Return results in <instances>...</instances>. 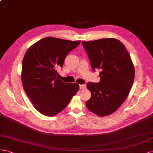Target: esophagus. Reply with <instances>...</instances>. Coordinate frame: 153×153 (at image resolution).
<instances>
[{
  "mask_svg": "<svg viewBox=\"0 0 153 153\" xmlns=\"http://www.w3.org/2000/svg\"><path fill=\"white\" fill-rule=\"evenodd\" d=\"M86 88V85H80L79 88L80 89H85Z\"/></svg>",
  "mask_w": 153,
  "mask_h": 153,
  "instance_id": "34e87169",
  "label": "esophagus"
}]
</instances>
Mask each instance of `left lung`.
Returning <instances> with one entry per match:
<instances>
[{"label": "left lung", "mask_w": 153, "mask_h": 153, "mask_svg": "<svg viewBox=\"0 0 153 153\" xmlns=\"http://www.w3.org/2000/svg\"><path fill=\"white\" fill-rule=\"evenodd\" d=\"M91 68L99 69L100 81L89 82L91 97L86 102L89 110L100 117L115 112L127 98L131 88L134 68L123 43L115 38L82 42Z\"/></svg>", "instance_id": "8db88e82"}]
</instances>
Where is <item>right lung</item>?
<instances>
[{
	"label": "right lung",
	"instance_id": "add662e5",
	"mask_svg": "<svg viewBox=\"0 0 153 153\" xmlns=\"http://www.w3.org/2000/svg\"><path fill=\"white\" fill-rule=\"evenodd\" d=\"M80 43L46 37L26 51L21 79L26 94L42 114L48 117L58 114L79 90L77 83H67L58 79L57 70L63 67L67 54Z\"/></svg>",
	"mask_w": 153,
	"mask_h": 153
}]
</instances>
